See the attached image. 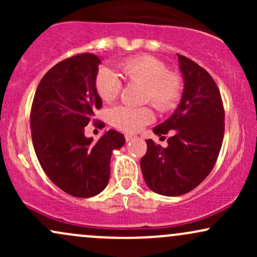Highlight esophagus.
<instances>
[{
    "label": "esophagus",
    "instance_id": "esophagus-1",
    "mask_svg": "<svg viewBox=\"0 0 257 257\" xmlns=\"http://www.w3.org/2000/svg\"><path fill=\"white\" fill-rule=\"evenodd\" d=\"M134 139H135L134 135H131V134H126L125 135V141H126V143H129V141L134 140Z\"/></svg>",
    "mask_w": 257,
    "mask_h": 257
}]
</instances>
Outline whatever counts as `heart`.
<instances>
[{"label": "heart", "instance_id": "b5f03b06", "mask_svg": "<svg viewBox=\"0 0 257 257\" xmlns=\"http://www.w3.org/2000/svg\"><path fill=\"white\" fill-rule=\"evenodd\" d=\"M120 73L129 82L145 85V100L161 112L172 110L181 98V79L176 73L167 71L163 61L139 55L118 65ZM95 87L102 101L112 102L118 98L122 82L119 76L110 69H101L95 78ZM114 126L123 132L134 133L153 120V112L149 107L117 106L111 111Z\"/></svg>", "mask_w": 257, "mask_h": 257}]
</instances>
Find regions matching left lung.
Masks as SVG:
<instances>
[{
	"label": "left lung",
	"instance_id": "8db88e82",
	"mask_svg": "<svg viewBox=\"0 0 257 257\" xmlns=\"http://www.w3.org/2000/svg\"><path fill=\"white\" fill-rule=\"evenodd\" d=\"M178 58L184 79L181 100L172 116L153 128L158 137L174 131L173 137L166 149L146 140L147 152L140 161L150 190L168 197L190 192L210 174L225 132V111L213 77L191 59Z\"/></svg>",
	"mask_w": 257,
	"mask_h": 257
}]
</instances>
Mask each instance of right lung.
<instances>
[{
    "mask_svg": "<svg viewBox=\"0 0 257 257\" xmlns=\"http://www.w3.org/2000/svg\"><path fill=\"white\" fill-rule=\"evenodd\" d=\"M100 63L90 53L60 61L41 79L31 107L32 144L41 167L53 184L78 198L104 191L112 152L125 143L113 129L98 141L84 135L102 106L95 87Z\"/></svg>",
    "mask_w": 257,
    "mask_h": 257,
    "instance_id": "obj_1",
    "label": "right lung"
}]
</instances>
